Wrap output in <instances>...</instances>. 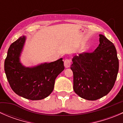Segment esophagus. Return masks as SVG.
<instances>
[{
	"label": "esophagus",
	"mask_w": 123,
	"mask_h": 123,
	"mask_svg": "<svg viewBox=\"0 0 123 123\" xmlns=\"http://www.w3.org/2000/svg\"><path fill=\"white\" fill-rule=\"evenodd\" d=\"M71 64V61L69 59H66L64 61V66L65 68H69L70 67Z\"/></svg>",
	"instance_id": "esophagus-1"
}]
</instances>
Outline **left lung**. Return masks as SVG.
I'll use <instances>...</instances> for the list:
<instances>
[{"instance_id":"obj_1","label":"left lung","mask_w":123,"mask_h":123,"mask_svg":"<svg viewBox=\"0 0 123 123\" xmlns=\"http://www.w3.org/2000/svg\"><path fill=\"white\" fill-rule=\"evenodd\" d=\"M99 44L95 51L73 58V89L80 97L95 100L107 95L114 85L119 68L113 43L99 34Z\"/></svg>"}]
</instances>
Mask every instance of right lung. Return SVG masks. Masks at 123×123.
I'll return each instance as SVG.
<instances>
[{
    "mask_svg": "<svg viewBox=\"0 0 123 123\" xmlns=\"http://www.w3.org/2000/svg\"><path fill=\"white\" fill-rule=\"evenodd\" d=\"M25 36L12 43L5 61V71L11 89L28 99L41 100L48 97L54 88L55 81L64 69L62 58L33 67H25L19 60Z\"/></svg>",
    "mask_w": 123,
    "mask_h": 123,
    "instance_id": "right-lung-1",
    "label": "right lung"
}]
</instances>
